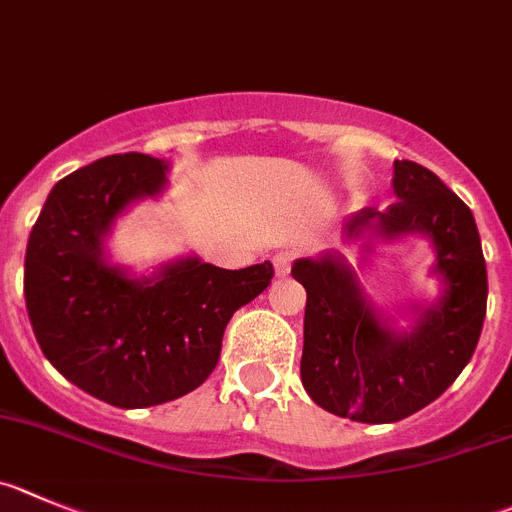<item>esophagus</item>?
<instances>
[{
	"label": "esophagus",
	"instance_id": "obj_1",
	"mask_svg": "<svg viewBox=\"0 0 512 512\" xmlns=\"http://www.w3.org/2000/svg\"><path fill=\"white\" fill-rule=\"evenodd\" d=\"M290 265H293V255H290V252H278V255L272 257V267H275V275H278V278H285V275H288Z\"/></svg>",
	"mask_w": 512,
	"mask_h": 512
}]
</instances>
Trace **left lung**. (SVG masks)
<instances>
[{
  "label": "left lung",
  "instance_id": "left-lung-1",
  "mask_svg": "<svg viewBox=\"0 0 512 512\" xmlns=\"http://www.w3.org/2000/svg\"><path fill=\"white\" fill-rule=\"evenodd\" d=\"M391 186L399 202L384 212H356L343 237L361 242V265L379 242L427 237L439 295L414 303L407 328L371 303L338 252L293 262V278L308 293L300 358L305 391L326 412L364 424L399 422L444 394L475 353L487 305L485 257L470 207L414 161H394Z\"/></svg>",
  "mask_w": 512,
  "mask_h": 512
}]
</instances>
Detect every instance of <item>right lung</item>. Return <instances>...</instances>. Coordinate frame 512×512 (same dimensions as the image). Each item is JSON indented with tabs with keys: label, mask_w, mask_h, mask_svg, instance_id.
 I'll return each instance as SVG.
<instances>
[{
	"label": "right lung",
	"mask_w": 512,
	"mask_h": 512,
	"mask_svg": "<svg viewBox=\"0 0 512 512\" xmlns=\"http://www.w3.org/2000/svg\"><path fill=\"white\" fill-rule=\"evenodd\" d=\"M171 164L116 154L52 186L30 232L25 300L45 358L70 384L121 409L156 407L207 381L234 310L272 280L270 262L222 270L197 255L136 275L108 237L136 202L169 186Z\"/></svg>",
	"instance_id": "add662e5"
}]
</instances>
